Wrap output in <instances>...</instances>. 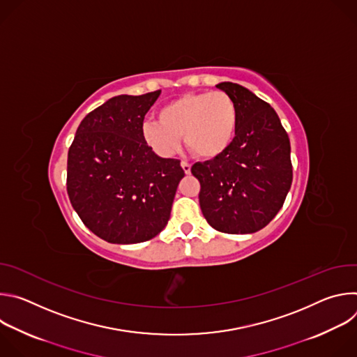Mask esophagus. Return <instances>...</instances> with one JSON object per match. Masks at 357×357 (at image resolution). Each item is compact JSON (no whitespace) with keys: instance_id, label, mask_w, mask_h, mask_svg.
Listing matches in <instances>:
<instances>
[{"instance_id":"34e87169","label":"esophagus","mask_w":357,"mask_h":357,"mask_svg":"<svg viewBox=\"0 0 357 357\" xmlns=\"http://www.w3.org/2000/svg\"><path fill=\"white\" fill-rule=\"evenodd\" d=\"M181 167H182V169H183V172H185V174H190V164H188V162H182V164H181Z\"/></svg>"}]
</instances>
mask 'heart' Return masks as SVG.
<instances>
[{"instance_id": "1", "label": "heart", "mask_w": 357, "mask_h": 357, "mask_svg": "<svg viewBox=\"0 0 357 357\" xmlns=\"http://www.w3.org/2000/svg\"><path fill=\"white\" fill-rule=\"evenodd\" d=\"M237 130V106L226 91H192L158 112V123L141 127L144 142L162 158L179 148L181 137L193 155L213 161L230 148Z\"/></svg>"}]
</instances>
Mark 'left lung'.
Masks as SVG:
<instances>
[{
  "label": "left lung",
  "mask_w": 357,
  "mask_h": 357,
  "mask_svg": "<svg viewBox=\"0 0 357 357\" xmlns=\"http://www.w3.org/2000/svg\"><path fill=\"white\" fill-rule=\"evenodd\" d=\"M233 97L237 130L230 148L213 161L196 162L199 203L208 223L222 233L266 227L282 208L292 183L291 145L275 110L248 89L223 82Z\"/></svg>",
  "instance_id": "left-lung-1"
}]
</instances>
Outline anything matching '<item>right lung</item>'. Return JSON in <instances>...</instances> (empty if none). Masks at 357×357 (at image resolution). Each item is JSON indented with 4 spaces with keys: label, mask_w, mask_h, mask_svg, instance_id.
I'll return each instance as SVG.
<instances>
[{
    "label": "right lung",
    "mask_w": 357,
    "mask_h": 357,
    "mask_svg": "<svg viewBox=\"0 0 357 357\" xmlns=\"http://www.w3.org/2000/svg\"><path fill=\"white\" fill-rule=\"evenodd\" d=\"M161 90L121 94L90 112L68 152L66 188L84 226L109 243L155 237L168 223L181 161L161 158L142 139L144 117Z\"/></svg>",
    "instance_id": "1"
}]
</instances>
